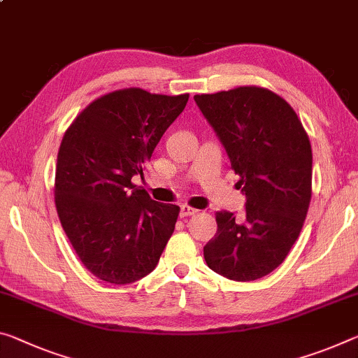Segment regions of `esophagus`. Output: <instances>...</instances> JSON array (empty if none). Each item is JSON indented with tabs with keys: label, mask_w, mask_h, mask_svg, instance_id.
Returning a JSON list of instances; mask_svg holds the SVG:
<instances>
[{
	"label": "esophagus",
	"mask_w": 358,
	"mask_h": 358,
	"mask_svg": "<svg viewBox=\"0 0 358 358\" xmlns=\"http://www.w3.org/2000/svg\"><path fill=\"white\" fill-rule=\"evenodd\" d=\"M197 210L192 208V207H188V206H181L180 208V217L181 218H186V217H192V215H196Z\"/></svg>",
	"instance_id": "esophagus-1"
}]
</instances>
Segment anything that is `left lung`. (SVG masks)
I'll list each match as a JSON object with an SVG mask.
<instances>
[{"instance_id": "left-lung-1", "label": "left lung", "mask_w": 358, "mask_h": 358, "mask_svg": "<svg viewBox=\"0 0 358 358\" xmlns=\"http://www.w3.org/2000/svg\"><path fill=\"white\" fill-rule=\"evenodd\" d=\"M194 100L228 152L245 217L217 212L207 266L226 279L257 280L283 263L312 196V150L293 108L269 89L242 86Z\"/></svg>"}]
</instances>
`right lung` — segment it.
<instances>
[{"label":"right lung","instance_id":"obj_1","mask_svg":"<svg viewBox=\"0 0 358 358\" xmlns=\"http://www.w3.org/2000/svg\"><path fill=\"white\" fill-rule=\"evenodd\" d=\"M189 94L115 90L79 113L62 138L55 207L83 264L115 285L148 275L175 229L180 207L132 183L188 103Z\"/></svg>","mask_w":358,"mask_h":358}]
</instances>
